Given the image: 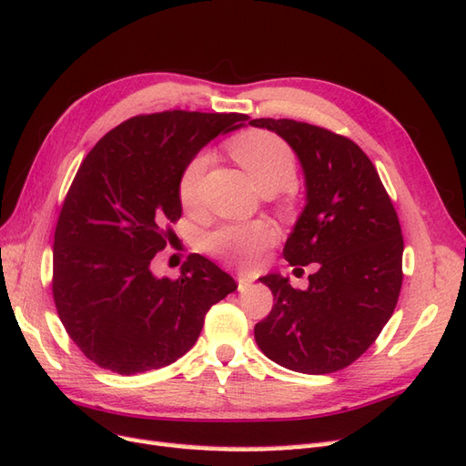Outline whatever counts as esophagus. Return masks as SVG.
Here are the masks:
<instances>
[{"label":"esophagus","instance_id":"obj_1","mask_svg":"<svg viewBox=\"0 0 466 466\" xmlns=\"http://www.w3.org/2000/svg\"><path fill=\"white\" fill-rule=\"evenodd\" d=\"M238 291H244L249 283H252V278L246 276V273H238Z\"/></svg>","mask_w":466,"mask_h":466}]
</instances>
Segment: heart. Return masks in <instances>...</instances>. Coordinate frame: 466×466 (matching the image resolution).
I'll return each instance as SVG.
<instances>
[{
  "label": "heart",
  "instance_id": "b5f03b06",
  "mask_svg": "<svg viewBox=\"0 0 466 466\" xmlns=\"http://www.w3.org/2000/svg\"><path fill=\"white\" fill-rule=\"evenodd\" d=\"M232 157L252 177L261 193L271 195L293 183L297 175V155L279 136L266 129H249L228 141ZM208 167V155L198 153L187 163L178 177V200L185 208H195L200 200L202 177ZM273 242V230L264 222L222 226L208 236L214 254L248 268L256 264L261 252Z\"/></svg>",
  "mask_w": 466,
  "mask_h": 466
}]
</instances>
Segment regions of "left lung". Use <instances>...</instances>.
I'll return each mask as SVG.
<instances>
[{
	"label": "left lung",
	"mask_w": 466,
	"mask_h": 466,
	"mask_svg": "<svg viewBox=\"0 0 466 466\" xmlns=\"http://www.w3.org/2000/svg\"><path fill=\"white\" fill-rule=\"evenodd\" d=\"M249 124L276 131L299 157L307 205L283 258L317 268L305 291L279 273L259 278L273 307L254 329L256 342L293 372H337L370 349L398 305L403 238L396 208L352 139L295 119Z\"/></svg>",
	"instance_id": "left-lung-1"
}]
</instances>
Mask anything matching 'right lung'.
Masks as SVG:
<instances>
[{"instance_id":"add662e5","label":"right lung","mask_w":466,"mask_h":466,"mask_svg":"<svg viewBox=\"0 0 466 466\" xmlns=\"http://www.w3.org/2000/svg\"><path fill=\"white\" fill-rule=\"evenodd\" d=\"M246 114L169 110L126 119L90 149L58 214L53 297L68 337L88 360L117 374L173 364L193 349L208 309L232 276L205 256L181 278H157L151 259L181 218L178 177Z\"/></svg>"}]
</instances>
